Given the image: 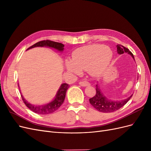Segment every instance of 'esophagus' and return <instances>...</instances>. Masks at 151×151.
Listing matches in <instances>:
<instances>
[{"mask_svg": "<svg viewBox=\"0 0 151 151\" xmlns=\"http://www.w3.org/2000/svg\"><path fill=\"white\" fill-rule=\"evenodd\" d=\"M79 84L81 86H87L89 85V83H88V82H87V81H80L79 83Z\"/></svg>", "mask_w": 151, "mask_h": 151, "instance_id": "esophagus-1", "label": "esophagus"}]
</instances>
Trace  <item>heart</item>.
I'll list each match as a JSON object with an SVG mask.
<instances>
[{"instance_id":"obj_1","label":"heart","mask_w":151,"mask_h":151,"mask_svg":"<svg viewBox=\"0 0 151 151\" xmlns=\"http://www.w3.org/2000/svg\"><path fill=\"white\" fill-rule=\"evenodd\" d=\"M113 57L111 49L103 45L95 44L76 49L72 54V60H67V70L79 74L87 70L94 77L102 75L106 70Z\"/></svg>"}]
</instances>
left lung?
Instances as JSON below:
<instances>
[{"instance_id": "left-lung-1", "label": "left lung", "mask_w": 151, "mask_h": 151, "mask_svg": "<svg viewBox=\"0 0 151 151\" xmlns=\"http://www.w3.org/2000/svg\"><path fill=\"white\" fill-rule=\"evenodd\" d=\"M117 52L119 54H123L125 52L129 53L131 55L132 57L134 58V55L130 51V50L126 47H123V45H117ZM133 95V94H132ZM131 95L129 98L124 100H122L119 101H111L108 99L106 97L104 96L103 94L100 91L98 84L96 86V94L93 98L89 99V103L92 106L98 111L103 113H110L114 112L118 109H119L122 107L129 101V100L132 98Z\"/></svg>"}]
</instances>
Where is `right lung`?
Here are the masks:
<instances>
[{
    "instance_id": "add662e5",
    "label": "right lung",
    "mask_w": 151,
    "mask_h": 151,
    "mask_svg": "<svg viewBox=\"0 0 151 151\" xmlns=\"http://www.w3.org/2000/svg\"><path fill=\"white\" fill-rule=\"evenodd\" d=\"M45 46L55 48L58 50V51H62V50H63V47H64V45H63L62 43L53 42V41L49 40H43V41L38 42V43L32 45V46L29 47L27 50L34 48V47H45ZM68 87H69V85L66 83L62 84L60 86V88H59L58 91V92L56 94L55 98L52 102H50V103L47 104L42 105V106H34V105L29 103L26 101V100H25L22 94L21 96L24 103L25 104L26 106L30 109V110L36 113L40 114V115H47V114H50V113H52L55 112L60 107L61 105L63 104V101H64L66 92H67V90L68 88Z\"/></svg>"
}]
</instances>
